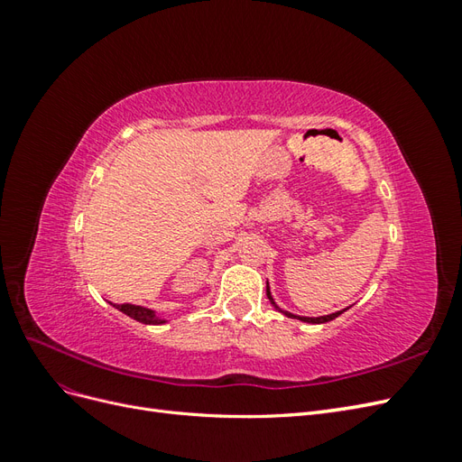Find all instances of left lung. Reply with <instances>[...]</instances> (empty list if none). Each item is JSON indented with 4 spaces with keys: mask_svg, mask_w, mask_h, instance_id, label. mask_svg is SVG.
Returning <instances> with one entry per match:
<instances>
[{
    "mask_svg": "<svg viewBox=\"0 0 462 462\" xmlns=\"http://www.w3.org/2000/svg\"><path fill=\"white\" fill-rule=\"evenodd\" d=\"M265 295H268V299H270V302L273 304V309L275 310H279V312H283L287 318H295V319H300V321H306V324H326V321H331V319H335L337 316H341L345 310H339V312H333V314H328V316H318V318H306V316H295V314H291V312H285V310H282L279 309V306L273 302V297H272V292H270V285H265Z\"/></svg>",
    "mask_w": 462,
    "mask_h": 462,
    "instance_id": "8db88e82",
    "label": "left lung"
}]
</instances>
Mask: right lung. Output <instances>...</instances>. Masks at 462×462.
<instances>
[{
    "label": "right lung",
    "mask_w": 462,
    "mask_h": 462,
    "mask_svg": "<svg viewBox=\"0 0 462 462\" xmlns=\"http://www.w3.org/2000/svg\"><path fill=\"white\" fill-rule=\"evenodd\" d=\"M114 306L123 314H127L129 318L141 321V324H146V326H160L167 321V319L156 316V312L153 310L144 309V306H136V304H114Z\"/></svg>",
    "instance_id": "right-lung-1"
}]
</instances>
